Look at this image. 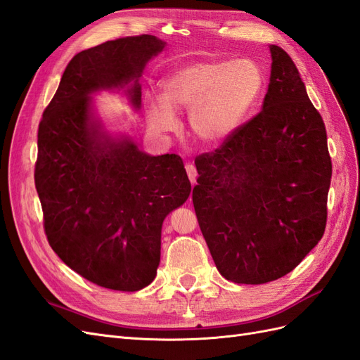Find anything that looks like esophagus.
Here are the masks:
<instances>
[{"mask_svg":"<svg viewBox=\"0 0 360 360\" xmlns=\"http://www.w3.org/2000/svg\"><path fill=\"white\" fill-rule=\"evenodd\" d=\"M186 172H188V177H189V180H191V183L193 184L195 181H197V176H198V172H197V168H195L192 163H188L186 165Z\"/></svg>","mask_w":360,"mask_h":360,"instance_id":"34e87169","label":"esophagus"}]
</instances>
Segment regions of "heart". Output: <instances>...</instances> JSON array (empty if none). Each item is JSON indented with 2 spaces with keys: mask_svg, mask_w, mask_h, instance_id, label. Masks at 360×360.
I'll return each instance as SVG.
<instances>
[{
  "mask_svg": "<svg viewBox=\"0 0 360 360\" xmlns=\"http://www.w3.org/2000/svg\"><path fill=\"white\" fill-rule=\"evenodd\" d=\"M263 73L249 60L200 61L169 73L162 99L147 101V120L158 134L176 126L172 112L191 110V129L204 144H221L243 123L263 90Z\"/></svg>",
  "mask_w": 360,
  "mask_h": 360,
  "instance_id": "1",
  "label": "heart"
}]
</instances>
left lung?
I'll use <instances>...</instances> for the list:
<instances>
[{"label":"left lung","mask_w":360,"mask_h":360,"mask_svg":"<svg viewBox=\"0 0 360 360\" xmlns=\"http://www.w3.org/2000/svg\"><path fill=\"white\" fill-rule=\"evenodd\" d=\"M263 110L209 153L192 201L219 274L266 284L297 267L328 221L332 160L324 122L296 64L271 45Z\"/></svg>","instance_id":"8db88e82"}]
</instances>
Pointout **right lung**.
<instances>
[{"label":"right lung","instance_id":"obj_1","mask_svg":"<svg viewBox=\"0 0 360 360\" xmlns=\"http://www.w3.org/2000/svg\"><path fill=\"white\" fill-rule=\"evenodd\" d=\"M163 48L141 34L76 53L39 123L34 183L46 238L63 263L103 288L138 291L155 279L162 222L191 193L179 155L148 156L91 122L97 90L129 85L139 108L138 79Z\"/></svg>","mask_w":360,"mask_h":360}]
</instances>
